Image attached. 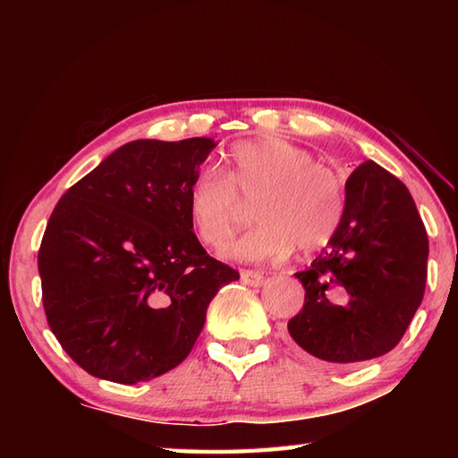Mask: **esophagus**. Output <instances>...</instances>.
Returning a JSON list of instances; mask_svg holds the SVG:
<instances>
[{
  "label": "esophagus",
  "instance_id": "34e87169",
  "mask_svg": "<svg viewBox=\"0 0 458 458\" xmlns=\"http://www.w3.org/2000/svg\"><path fill=\"white\" fill-rule=\"evenodd\" d=\"M240 278H242L244 284H250V286H260L265 283V275L259 273V270H242V273H240Z\"/></svg>",
  "mask_w": 458,
  "mask_h": 458
}]
</instances>
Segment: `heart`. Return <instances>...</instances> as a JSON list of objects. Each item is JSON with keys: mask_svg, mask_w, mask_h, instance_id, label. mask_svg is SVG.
I'll use <instances>...</instances> for the list:
<instances>
[{"mask_svg": "<svg viewBox=\"0 0 458 458\" xmlns=\"http://www.w3.org/2000/svg\"><path fill=\"white\" fill-rule=\"evenodd\" d=\"M257 198L259 224L224 248V257L242 262L317 252L335 238L345 214L344 183L315 155L284 139L267 137L234 145L224 175L199 172L190 185L188 210L201 244L220 248L234 232L240 200Z\"/></svg>", "mask_w": 458, "mask_h": 458, "instance_id": "heart-1", "label": "heart"}]
</instances>
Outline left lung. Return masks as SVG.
Listing matches in <instances>:
<instances>
[{"label": "left lung", "mask_w": 458, "mask_h": 458, "mask_svg": "<svg viewBox=\"0 0 458 458\" xmlns=\"http://www.w3.org/2000/svg\"><path fill=\"white\" fill-rule=\"evenodd\" d=\"M428 236L404 183L374 161L345 182L335 238L294 276L305 305L289 321L294 344L337 366L379 358L400 344L420 307Z\"/></svg>", "instance_id": "1"}]
</instances>
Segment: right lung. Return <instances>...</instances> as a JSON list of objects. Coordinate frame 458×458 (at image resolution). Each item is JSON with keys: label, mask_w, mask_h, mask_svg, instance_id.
<instances>
[{"label": "right lung", "mask_w": 458, "mask_h": 458, "mask_svg": "<svg viewBox=\"0 0 458 458\" xmlns=\"http://www.w3.org/2000/svg\"><path fill=\"white\" fill-rule=\"evenodd\" d=\"M214 139L119 147L54 208L38 270L46 319L90 376L157 377L188 358L210 301L240 275L193 234L188 193Z\"/></svg>", "instance_id": "right-lung-1"}]
</instances>
